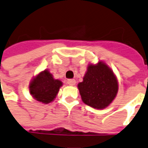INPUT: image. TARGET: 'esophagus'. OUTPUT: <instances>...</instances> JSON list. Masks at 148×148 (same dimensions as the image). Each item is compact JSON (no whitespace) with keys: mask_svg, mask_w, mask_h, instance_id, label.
Masks as SVG:
<instances>
[{"mask_svg":"<svg viewBox=\"0 0 148 148\" xmlns=\"http://www.w3.org/2000/svg\"><path fill=\"white\" fill-rule=\"evenodd\" d=\"M67 83L70 86H73L75 84V79H68Z\"/></svg>","mask_w":148,"mask_h":148,"instance_id":"34e87169","label":"esophagus"}]
</instances>
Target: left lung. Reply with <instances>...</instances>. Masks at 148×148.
<instances>
[{
    "label": "left lung",
    "instance_id": "left-lung-1",
    "mask_svg": "<svg viewBox=\"0 0 148 148\" xmlns=\"http://www.w3.org/2000/svg\"><path fill=\"white\" fill-rule=\"evenodd\" d=\"M78 88L85 104L94 108L102 109L108 106L116 96L118 81L108 65L100 62L97 65H89Z\"/></svg>",
    "mask_w": 148,
    "mask_h": 148
}]
</instances>
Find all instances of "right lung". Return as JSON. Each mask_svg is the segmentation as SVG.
Returning a JSON list of instances; mask_svg holds the SVG:
<instances>
[{"label": "right lung", "instance_id": "right-lung-1", "mask_svg": "<svg viewBox=\"0 0 148 148\" xmlns=\"http://www.w3.org/2000/svg\"><path fill=\"white\" fill-rule=\"evenodd\" d=\"M62 86V81L54 79L49 71L45 70L32 80L29 93L37 101L48 104L55 98Z\"/></svg>", "mask_w": 148, "mask_h": 148}]
</instances>
